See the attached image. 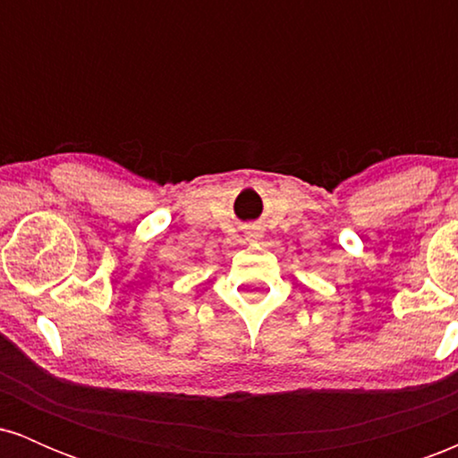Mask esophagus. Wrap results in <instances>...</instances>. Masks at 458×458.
<instances>
[{
  "label": "esophagus",
  "mask_w": 458,
  "mask_h": 458,
  "mask_svg": "<svg viewBox=\"0 0 458 458\" xmlns=\"http://www.w3.org/2000/svg\"><path fill=\"white\" fill-rule=\"evenodd\" d=\"M259 233H250V234H247V239H250V241H254V239H259Z\"/></svg>",
  "instance_id": "obj_1"
}]
</instances>
